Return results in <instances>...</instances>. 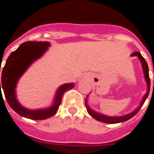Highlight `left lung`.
<instances>
[{"label":"left lung","mask_w":154,"mask_h":154,"mask_svg":"<svg viewBox=\"0 0 154 154\" xmlns=\"http://www.w3.org/2000/svg\"><path fill=\"white\" fill-rule=\"evenodd\" d=\"M132 56H137L139 57V59L140 60L142 63V66H143V72H144V76H145V79L147 82V87H148V90H147V93H146L145 96L143 97V100H142L141 103H140V105L138 107V108H136L134 111H132V113L130 114H128V115H124V116H120V117H109L106 116V115H100V114H98V113L93 111V110L88 107L87 105V101H86V98L85 100V103H86V108H87V111L89 113V115L90 116L93 117V118H95L96 120L99 121V122H103V123H109V124H115V123H120V122H124L125 121L129 120L130 118H132V117H134L135 115L137 114L140 110L141 109V107H143V103L146 100L147 97L149 95V89H150V79H149V68H148V65H147V63L146 61V60L144 59V57L141 55V54L140 52H134L132 54Z\"/></svg>","instance_id":"8db88e82"}]
</instances>
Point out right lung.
Instances as JSON below:
<instances>
[{
	"mask_svg": "<svg viewBox=\"0 0 154 154\" xmlns=\"http://www.w3.org/2000/svg\"><path fill=\"white\" fill-rule=\"evenodd\" d=\"M49 46V42L28 41L22 43L16 51H13L9 55L1 72V96L2 94L1 86L9 106L19 115L32 120H44L54 115L57 113L59 105L61 104V98L64 92L74 87L73 83L64 84L61 86L57 90L53 106L44 110H28L18 102L15 96V87L18 79L26 72L30 64L41 57Z\"/></svg>",
	"mask_w": 154,
	"mask_h": 154,
	"instance_id": "add662e5",
	"label": "right lung"
}]
</instances>
